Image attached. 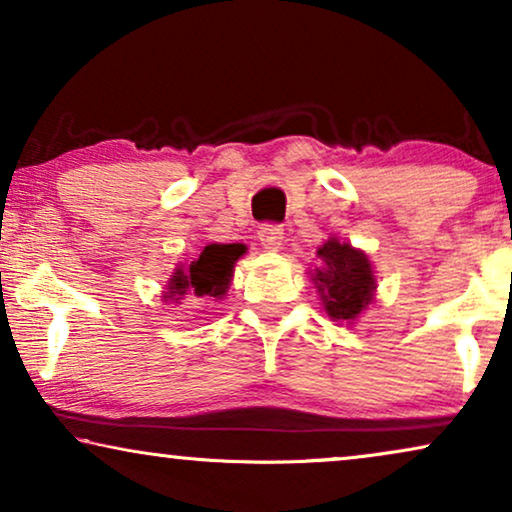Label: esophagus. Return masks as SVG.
<instances>
[{"label":"esophagus","instance_id":"1","mask_svg":"<svg viewBox=\"0 0 512 512\" xmlns=\"http://www.w3.org/2000/svg\"><path fill=\"white\" fill-rule=\"evenodd\" d=\"M258 240L268 251H277L282 247V240H284V228L279 226V223H263L261 228H258Z\"/></svg>","mask_w":512,"mask_h":512}]
</instances>
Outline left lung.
<instances>
[{
  "label": "left lung",
  "mask_w": 512,
  "mask_h": 512,
  "mask_svg": "<svg viewBox=\"0 0 512 512\" xmlns=\"http://www.w3.org/2000/svg\"><path fill=\"white\" fill-rule=\"evenodd\" d=\"M317 256L326 268L317 270L314 284L321 293L328 317L352 321L366 310L373 300L375 277L368 256L352 244L328 240L319 247Z\"/></svg>",
  "instance_id": "left-lung-1"
}]
</instances>
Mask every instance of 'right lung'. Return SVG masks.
I'll use <instances>...</instances> for the list:
<instances>
[{
  "instance_id": "right-lung-1",
  "label": "right lung",
  "mask_w": 512,
  "mask_h": 512,
  "mask_svg": "<svg viewBox=\"0 0 512 512\" xmlns=\"http://www.w3.org/2000/svg\"><path fill=\"white\" fill-rule=\"evenodd\" d=\"M244 254L242 244H209L202 249L191 268H179L170 279L165 298L177 303L179 296L191 293L195 298H223L230 286L233 263Z\"/></svg>"
}]
</instances>
